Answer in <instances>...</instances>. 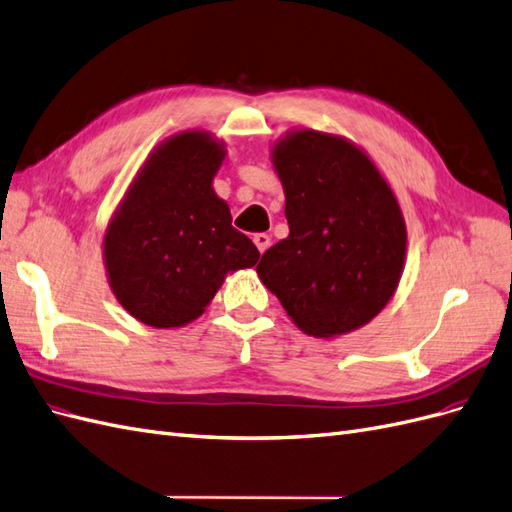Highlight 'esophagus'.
Listing matches in <instances>:
<instances>
[{"label": "esophagus", "instance_id": "1", "mask_svg": "<svg viewBox=\"0 0 512 512\" xmlns=\"http://www.w3.org/2000/svg\"><path fill=\"white\" fill-rule=\"evenodd\" d=\"M254 243L258 247V252L265 254V250L271 245V237H269V234H265V232H258V234H254Z\"/></svg>", "mask_w": 512, "mask_h": 512}]
</instances>
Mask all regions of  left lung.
Returning <instances> with one entry per match:
<instances>
[{
    "label": "left lung",
    "instance_id": "1",
    "mask_svg": "<svg viewBox=\"0 0 512 512\" xmlns=\"http://www.w3.org/2000/svg\"><path fill=\"white\" fill-rule=\"evenodd\" d=\"M288 237L258 275L293 323L314 338L366 325L403 273L407 230L390 185L344 137L301 129L273 146Z\"/></svg>",
    "mask_w": 512,
    "mask_h": 512
}]
</instances>
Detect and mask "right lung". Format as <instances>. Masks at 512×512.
I'll return each mask as SVG.
<instances>
[{
    "label": "right lung",
    "instance_id": "1",
    "mask_svg": "<svg viewBox=\"0 0 512 512\" xmlns=\"http://www.w3.org/2000/svg\"><path fill=\"white\" fill-rule=\"evenodd\" d=\"M224 157V146L204 131L170 137L148 157L109 222V286L137 321L159 329L191 323L226 273L260 258L211 187Z\"/></svg>",
    "mask_w": 512,
    "mask_h": 512
}]
</instances>
